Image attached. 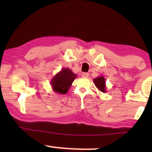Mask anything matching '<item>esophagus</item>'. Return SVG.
<instances>
[{
    "instance_id": "obj_1",
    "label": "esophagus",
    "mask_w": 152,
    "mask_h": 152,
    "mask_svg": "<svg viewBox=\"0 0 152 152\" xmlns=\"http://www.w3.org/2000/svg\"><path fill=\"white\" fill-rule=\"evenodd\" d=\"M82 76L83 78H88L89 77V73H82Z\"/></svg>"
}]
</instances>
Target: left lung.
I'll return each mask as SVG.
<instances>
[{
	"label": "left lung",
	"instance_id": "1",
	"mask_svg": "<svg viewBox=\"0 0 152 152\" xmlns=\"http://www.w3.org/2000/svg\"><path fill=\"white\" fill-rule=\"evenodd\" d=\"M94 83L96 85V87L99 89L100 91L103 92V93H105V79L103 76H100V77H98L96 79H95Z\"/></svg>",
	"mask_w": 152,
	"mask_h": 152
}]
</instances>
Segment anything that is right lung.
I'll use <instances>...</instances> for the list:
<instances>
[{
    "instance_id": "right-lung-1",
    "label": "right lung",
    "mask_w": 152,
    "mask_h": 152,
    "mask_svg": "<svg viewBox=\"0 0 152 152\" xmlns=\"http://www.w3.org/2000/svg\"><path fill=\"white\" fill-rule=\"evenodd\" d=\"M76 77V75L70 69H62L51 80V85L53 90L56 93L65 94L68 91Z\"/></svg>"
}]
</instances>
